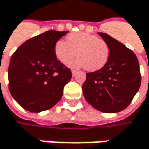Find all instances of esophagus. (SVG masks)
<instances>
[{"label":"esophagus","mask_w":149,"mask_h":149,"mask_svg":"<svg viewBox=\"0 0 149 149\" xmlns=\"http://www.w3.org/2000/svg\"><path fill=\"white\" fill-rule=\"evenodd\" d=\"M77 71H76L74 69L72 70V77H75V76L77 75Z\"/></svg>","instance_id":"obj_1"}]
</instances>
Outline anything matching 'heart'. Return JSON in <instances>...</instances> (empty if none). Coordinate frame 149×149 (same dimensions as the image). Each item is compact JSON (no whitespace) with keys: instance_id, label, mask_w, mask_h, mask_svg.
Listing matches in <instances>:
<instances>
[{"instance_id":"heart-1","label":"heart","mask_w":149,"mask_h":149,"mask_svg":"<svg viewBox=\"0 0 149 149\" xmlns=\"http://www.w3.org/2000/svg\"><path fill=\"white\" fill-rule=\"evenodd\" d=\"M57 60L68 64L76 56L78 59L72 66L85 67L87 71L98 70L107 64L110 49L103 39L85 32H76L67 37V43L60 40L54 48Z\"/></svg>"}]
</instances>
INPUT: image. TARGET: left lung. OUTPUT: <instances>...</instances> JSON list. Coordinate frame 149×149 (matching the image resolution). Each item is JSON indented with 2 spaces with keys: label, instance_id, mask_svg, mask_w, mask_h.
Masks as SVG:
<instances>
[{
  "label": "left lung",
  "instance_id": "obj_1",
  "mask_svg": "<svg viewBox=\"0 0 149 149\" xmlns=\"http://www.w3.org/2000/svg\"><path fill=\"white\" fill-rule=\"evenodd\" d=\"M98 35L107 43L110 55L101 69L86 73L83 94L97 111L117 113L128 107L140 89V65L132 50L107 34Z\"/></svg>",
  "mask_w": 149,
  "mask_h": 149
}]
</instances>
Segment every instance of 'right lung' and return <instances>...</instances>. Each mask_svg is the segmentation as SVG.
Masks as SVG:
<instances>
[{"label": "right lung", "instance_id": "1", "mask_svg": "<svg viewBox=\"0 0 149 149\" xmlns=\"http://www.w3.org/2000/svg\"><path fill=\"white\" fill-rule=\"evenodd\" d=\"M68 32L46 31L28 39L11 56L9 92L25 110L34 113L47 111L61 98L72 72L57 60L54 48Z\"/></svg>", "mask_w": 149, "mask_h": 149}]
</instances>
